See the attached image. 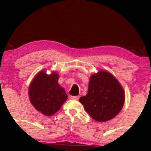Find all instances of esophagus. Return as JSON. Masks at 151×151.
<instances>
[{"label": "esophagus", "instance_id": "34e87169", "mask_svg": "<svg viewBox=\"0 0 151 151\" xmlns=\"http://www.w3.org/2000/svg\"><path fill=\"white\" fill-rule=\"evenodd\" d=\"M70 98L71 99H73V100H78L80 97L79 96H70Z\"/></svg>", "mask_w": 151, "mask_h": 151}]
</instances>
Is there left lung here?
Wrapping results in <instances>:
<instances>
[{
  "label": "left lung",
  "mask_w": 151,
  "mask_h": 151,
  "mask_svg": "<svg viewBox=\"0 0 151 151\" xmlns=\"http://www.w3.org/2000/svg\"><path fill=\"white\" fill-rule=\"evenodd\" d=\"M79 101L92 119L105 122L119 113L124 104V93L113 75L101 70L91 76L88 94Z\"/></svg>",
  "instance_id": "8db88e82"
}]
</instances>
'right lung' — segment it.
<instances>
[{"label": "right lung", "instance_id": "obj_1", "mask_svg": "<svg viewBox=\"0 0 151 151\" xmlns=\"http://www.w3.org/2000/svg\"><path fill=\"white\" fill-rule=\"evenodd\" d=\"M58 78L56 73L48 75L42 70L35 76L30 86L28 93L32 104L47 116L58 111L67 99L65 89L58 83Z\"/></svg>", "mask_w": 151, "mask_h": 151}]
</instances>
